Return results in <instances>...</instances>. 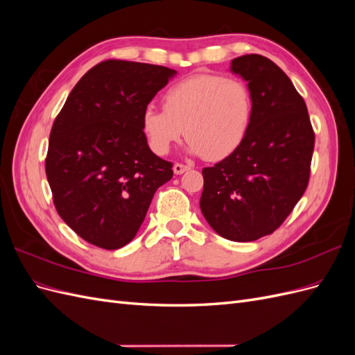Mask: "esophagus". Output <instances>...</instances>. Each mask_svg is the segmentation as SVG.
<instances>
[{"mask_svg": "<svg viewBox=\"0 0 355 355\" xmlns=\"http://www.w3.org/2000/svg\"><path fill=\"white\" fill-rule=\"evenodd\" d=\"M187 170H189V166H185V164H182V163H175V166H173L175 175H182V173H185Z\"/></svg>", "mask_w": 355, "mask_h": 355, "instance_id": "1", "label": "esophagus"}]
</instances>
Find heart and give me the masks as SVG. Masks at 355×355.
<instances>
[{"label": "heart", "mask_w": 355, "mask_h": 355, "mask_svg": "<svg viewBox=\"0 0 355 355\" xmlns=\"http://www.w3.org/2000/svg\"><path fill=\"white\" fill-rule=\"evenodd\" d=\"M164 110L148 105L142 128L153 151L166 155L187 136L188 151L218 161L231 155L249 132L253 96L237 78L200 73L175 83L163 94Z\"/></svg>", "instance_id": "b5f03b06"}]
</instances>
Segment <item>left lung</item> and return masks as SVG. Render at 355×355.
Listing matches in <instances>:
<instances>
[{
  "instance_id": "obj_1",
  "label": "left lung",
  "mask_w": 355,
  "mask_h": 355,
  "mask_svg": "<svg viewBox=\"0 0 355 355\" xmlns=\"http://www.w3.org/2000/svg\"><path fill=\"white\" fill-rule=\"evenodd\" d=\"M231 71L252 90V124L231 155L202 168L200 209L220 237L254 241L280 227L304 196L315 135L302 96L272 60L244 55Z\"/></svg>"
}]
</instances>
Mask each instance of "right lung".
Masks as SVG:
<instances>
[{"label": "right lung", "instance_id": "add662e5", "mask_svg": "<svg viewBox=\"0 0 355 355\" xmlns=\"http://www.w3.org/2000/svg\"><path fill=\"white\" fill-rule=\"evenodd\" d=\"M176 73L105 60L75 84L53 123L46 175L59 216L83 240L115 250L130 243L173 164L148 146L142 114Z\"/></svg>", "mask_w": 355, "mask_h": 355}]
</instances>
